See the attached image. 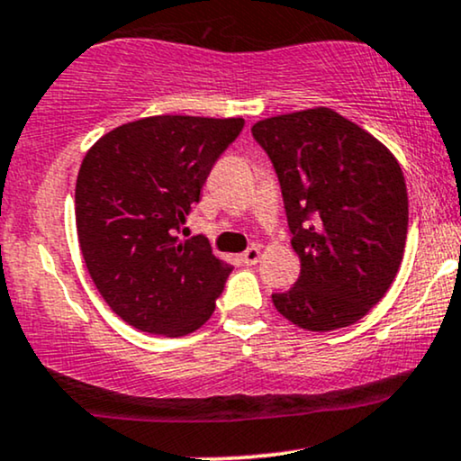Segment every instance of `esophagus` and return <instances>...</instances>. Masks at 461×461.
Returning a JSON list of instances; mask_svg holds the SVG:
<instances>
[{"label":"esophagus","mask_w":461,"mask_h":461,"mask_svg":"<svg viewBox=\"0 0 461 461\" xmlns=\"http://www.w3.org/2000/svg\"><path fill=\"white\" fill-rule=\"evenodd\" d=\"M240 262L245 266H255L259 262V247H249L245 253L240 255Z\"/></svg>","instance_id":"obj_1"}]
</instances>
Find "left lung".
I'll list each match as a JSON object with an SVG mask.
<instances>
[{
	"instance_id": "obj_1",
	"label": "left lung",
	"mask_w": 461,
	"mask_h": 461,
	"mask_svg": "<svg viewBox=\"0 0 461 461\" xmlns=\"http://www.w3.org/2000/svg\"><path fill=\"white\" fill-rule=\"evenodd\" d=\"M253 140L279 180L301 275L273 294L304 330H337L380 303L402 264L408 193L395 157L332 109L258 122Z\"/></svg>"
}]
</instances>
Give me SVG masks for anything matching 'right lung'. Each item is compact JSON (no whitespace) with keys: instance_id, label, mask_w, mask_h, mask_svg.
I'll return each instance as SVG.
<instances>
[{"instance_id":"obj_1","label":"right lung","mask_w":461,"mask_h":461,"mask_svg":"<svg viewBox=\"0 0 461 461\" xmlns=\"http://www.w3.org/2000/svg\"><path fill=\"white\" fill-rule=\"evenodd\" d=\"M245 120L157 115L94 143L77 177V234L94 285L143 332L182 337L206 324L234 268L182 225Z\"/></svg>"}]
</instances>
